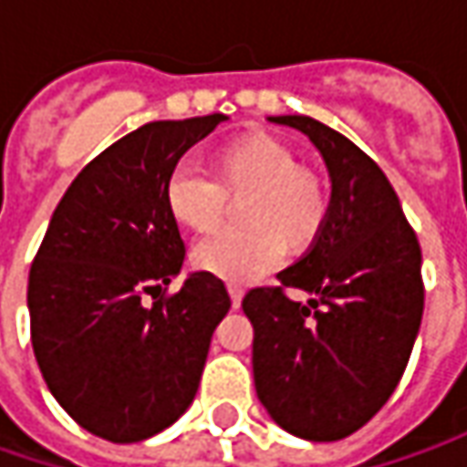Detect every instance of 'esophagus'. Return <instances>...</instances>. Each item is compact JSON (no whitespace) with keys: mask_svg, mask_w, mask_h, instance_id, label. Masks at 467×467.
I'll use <instances>...</instances> for the list:
<instances>
[{"mask_svg":"<svg viewBox=\"0 0 467 467\" xmlns=\"http://www.w3.org/2000/svg\"><path fill=\"white\" fill-rule=\"evenodd\" d=\"M228 296H231L234 309H239V306H242V298H244V288L239 285V283H228Z\"/></svg>","mask_w":467,"mask_h":467,"instance_id":"34e87169","label":"esophagus"}]
</instances>
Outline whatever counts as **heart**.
Wrapping results in <instances>:
<instances>
[{
	"instance_id": "obj_1",
	"label": "heart",
	"mask_w": 467,
	"mask_h": 467,
	"mask_svg": "<svg viewBox=\"0 0 467 467\" xmlns=\"http://www.w3.org/2000/svg\"><path fill=\"white\" fill-rule=\"evenodd\" d=\"M239 231H223L197 244V270L223 280H252L285 252L306 254L330 221V187L296 150L275 135L249 132L210 153L207 176L173 171L163 205L173 223L210 234L223 223L225 205H236Z\"/></svg>"
}]
</instances>
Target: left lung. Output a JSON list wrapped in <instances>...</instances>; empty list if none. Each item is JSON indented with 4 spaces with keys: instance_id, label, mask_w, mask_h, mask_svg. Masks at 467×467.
Masks as SVG:
<instances>
[{
    "instance_id": "obj_1",
    "label": "left lung",
    "mask_w": 467,
    "mask_h": 467,
    "mask_svg": "<svg viewBox=\"0 0 467 467\" xmlns=\"http://www.w3.org/2000/svg\"><path fill=\"white\" fill-rule=\"evenodd\" d=\"M312 140L332 179V210L312 249L252 288V368L260 403L301 440H346L389 400L423 317L421 246L382 169L312 117H270ZM285 287L306 290V305Z\"/></svg>"
}]
</instances>
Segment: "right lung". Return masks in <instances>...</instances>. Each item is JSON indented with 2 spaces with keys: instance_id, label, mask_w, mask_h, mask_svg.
<instances>
[{
  "instance_id": "add662e5",
  "label": "right lung",
  "mask_w": 467,
  "mask_h": 467,
  "mask_svg": "<svg viewBox=\"0 0 467 467\" xmlns=\"http://www.w3.org/2000/svg\"><path fill=\"white\" fill-rule=\"evenodd\" d=\"M223 114L150 121L96 155L51 215L27 275L30 343L57 403L100 440L163 431L197 395L223 280L192 273L163 205L179 158Z\"/></svg>"
}]
</instances>
